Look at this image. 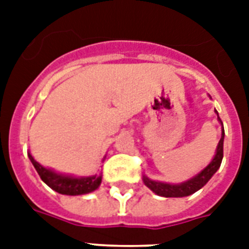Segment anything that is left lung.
Instances as JSON below:
<instances>
[{"label": "left lung", "mask_w": 249, "mask_h": 249, "mask_svg": "<svg viewBox=\"0 0 249 249\" xmlns=\"http://www.w3.org/2000/svg\"><path fill=\"white\" fill-rule=\"evenodd\" d=\"M217 112V111H216ZM218 115V113H217ZM218 120L221 119L218 117ZM224 137L225 132L222 129V136L217 146V152L216 156L213 158V160L209 163L208 166H205L204 169L201 170L200 173L195 176L194 178L189 179V181L179 183V185H170V183H163V182H156L152 179H148L147 177L143 176V182L144 185L147 186L148 189L152 190L154 193L160 195V196L165 197H182V196H189L191 194L196 193L197 190H200L207 182L212 178V176L217 172V169L220 168L222 158H224Z\"/></svg>", "instance_id": "left-lung-1"}]
</instances>
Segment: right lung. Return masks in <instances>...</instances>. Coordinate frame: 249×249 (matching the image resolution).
Segmentation results:
<instances>
[{"instance_id": "right-lung-1", "label": "right lung", "mask_w": 249, "mask_h": 249, "mask_svg": "<svg viewBox=\"0 0 249 249\" xmlns=\"http://www.w3.org/2000/svg\"><path fill=\"white\" fill-rule=\"evenodd\" d=\"M28 158L33 166L36 168L41 179L56 193L63 194V195H81V194L91 193L101 185L102 176L75 178L70 177V176H63V174H56L53 170L46 169L41 164L37 163L31 154H28Z\"/></svg>"}]
</instances>
